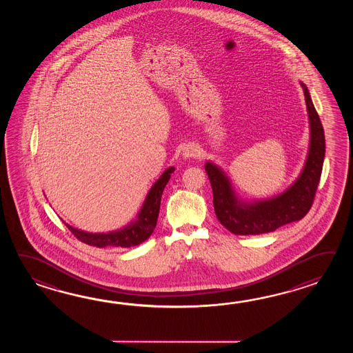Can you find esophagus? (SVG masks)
<instances>
[{
    "mask_svg": "<svg viewBox=\"0 0 353 353\" xmlns=\"http://www.w3.org/2000/svg\"><path fill=\"white\" fill-rule=\"evenodd\" d=\"M201 154V149L195 143H188L181 149V157L184 159H192Z\"/></svg>",
    "mask_w": 353,
    "mask_h": 353,
    "instance_id": "1",
    "label": "esophagus"
}]
</instances>
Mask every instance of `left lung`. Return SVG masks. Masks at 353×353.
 Returning <instances> with one entry per match:
<instances>
[{
    "mask_svg": "<svg viewBox=\"0 0 353 353\" xmlns=\"http://www.w3.org/2000/svg\"><path fill=\"white\" fill-rule=\"evenodd\" d=\"M304 92L309 120V146L298 178L280 194L248 201L236 193L225 170L213 161H205L204 169L213 190V205L218 221L234 234H261L272 232L281 225L299 221L310 210L322 174L325 155L324 131L315 111L307 87Z\"/></svg>",
    "mask_w": 353,
    "mask_h": 353,
    "instance_id": "1",
    "label": "left lung"
}]
</instances>
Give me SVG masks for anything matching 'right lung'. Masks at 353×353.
<instances>
[{
	"label": "right lung",
	"mask_w": 353,
	"mask_h": 353,
	"mask_svg": "<svg viewBox=\"0 0 353 353\" xmlns=\"http://www.w3.org/2000/svg\"><path fill=\"white\" fill-rule=\"evenodd\" d=\"M175 168L169 166L148 192L143 205L128 223L107 232H90L64 222L78 240L97 248H131L148 240L158 222L161 195Z\"/></svg>",
	"instance_id": "1"
}]
</instances>
